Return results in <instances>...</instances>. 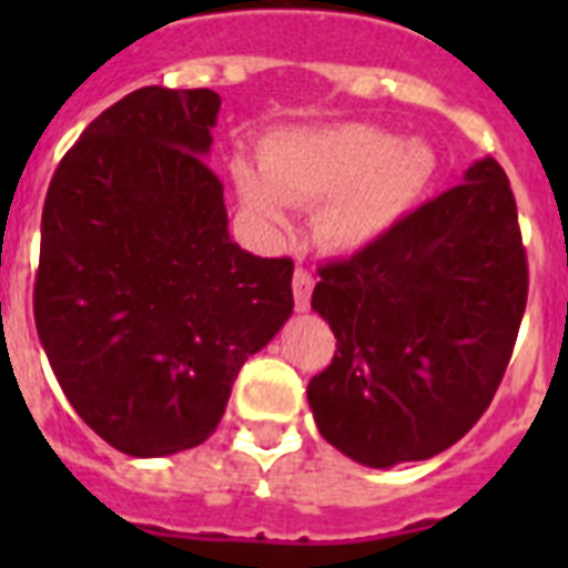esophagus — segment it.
I'll list each match as a JSON object with an SVG mask.
<instances>
[{"label":"esophagus","instance_id":"obj_1","mask_svg":"<svg viewBox=\"0 0 568 568\" xmlns=\"http://www.w3.org/2000/svg\"><path fill=\"white\" fill-rule=\"evenodd\" d=\"M312 285H315V280H312L310 271H303V267H297V271H294L292 288H294V303H297V310H301V312L310 310Z\"/></svg>","mask_w":568,"mask_h":568}]
</instances>
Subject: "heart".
<instances>
[{"label":"heart","instance_id":"b5f03b06","mask_svg":"<svg viewBox=\"0 0 568 568\" xmlns=\"http://www.w3.org/2000/svg\"><path fill=\"white\" fill-rule=\"evenodd\" d=\"M258 168L235 164L244 212L283 230L288 205H318L315 239L336 253H359L383 241L422 203L436 155L422 141L365 123L280 132L262 146Z\"/></svg>","mask_w":568,"mask_h":568}]
</instances>
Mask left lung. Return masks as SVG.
Segmentation results:
<instances>
[{
	"instance_id": "obj_1",
	"label": "left lung",
	"mask_w": 568,
	"mask_h": 568,
	"mask_svg": "<svg viewBox=\"0 0 568 568\" xmlns=\"http://www.w3.org/2000/svg\"><path fill=\"white\" fill-rule=\"evenodd\" d=\"M336 356L310 379L321 436L372 468L427 459L493 404L528 303L510 180L480 159L386 239L318 267Z\"/></svg>"
}]
</instances>
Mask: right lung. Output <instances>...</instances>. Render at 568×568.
I'll use <instances>...</instances> for the list:
<instances>
[{
  "label": "right lung",
  "instance_id": "add662e5",
  "mask_svg": "<svg viewBox=\"0 0 568 568\" xmlns=\"http://www.w3.org/2000/svg\"><path fill=\"white\" fill-rule=\"evenodd\" d=\"M221 97L141 88L49 182L34 324L82 422L129 457L205 442L247 356L294 310V262L241 250L203 162Z\"/></svg>",
  "mask_w": 568,
  "mask_h": 568
}]
</instances>
